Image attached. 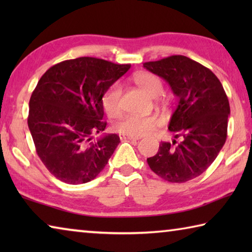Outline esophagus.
I'll return each mask as SVG.
<instances>
[{
	"label": "esophagus",
	"instance_id": "1",
	"mask_svg": "<svg viewBox=\"0 0 252 252\" xmlns=\"http://www.w3.org/2000/svg\"><path fill=\"white\" fill-rule=\"evenodd\" d=\"M120 139L121 140H131V141H136V140H139L140 138L138 136H131V135H126V134H120Z\"/></svg>",
	"mask_w": 252,
	"mask_h": 252
}]
</instances>
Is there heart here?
<instances>
[{
	"mask_svg": "<svg viewBox=\"0 0 252 252\" xmlns=\"http://www.w3.org/2000/svg\"><path fill=\"white\" fill-rule=\"evenodd\" d=\"M134 82L152 97H156L162 92L163 84L161 80L157 75L149 73V72H142L134 75ZM121 93L122 89L120 83H113L111 87L104 92L102 96V105L105 113L109 117H117L121 111ZM160 126V119L156 116H129L123 117L119 120L114 129L122 134L131 135V136H143L152 131H155Z\"/></svg>",
	"mask_w": 252,
	"mask_h": 252,
	"instance_id": "heart-1",
	"label": "heart"
}]
</instances>
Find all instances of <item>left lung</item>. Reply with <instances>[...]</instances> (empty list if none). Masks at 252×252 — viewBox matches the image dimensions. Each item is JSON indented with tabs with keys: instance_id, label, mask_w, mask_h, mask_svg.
I'll use <instances>...</instances> for the list:
<instances>
[{
	"instance_id": "obj_1",
	"label": "left lung",
	"mask_w": 252,
	"mask_h": 252,
	"mask_svg": "<svg viewBox=\"0 0 252 252\" xmlns=\"http://www.w3.org/2000/svg\"><path fill=\"white\" fill-rule=\"evenodd\" d=\"M143 66L167 81L178 105L168 129L175 139L161 142L148 164L157 176L169 182L197 178L216 160L227 139L230 105L219 79L200 63L183 55H172Z\"/></svg>"
}]
</instances>
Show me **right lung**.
Returning a JSON list of instances; mask_svg holds the SVG:
<instances>
[{
    "instance_id": "1",
    "label": "right lung",
    "mask_w": 252,
    "mask_h": 252,
    "mask_svg": "<svg viewBox=\"0 0 252 252\" xmlns=\"http://www.w3.org/2000/svg\"><path fill=\"white\" fill-rule=\"evenodd\" d=\"M130 64L95 58L60 62L42 75L30 99L28 126L37 156L53 176L69 185L96 178L113 155L117 134L104 131L102 96Z\"/></svg>"
}]
</instances>
